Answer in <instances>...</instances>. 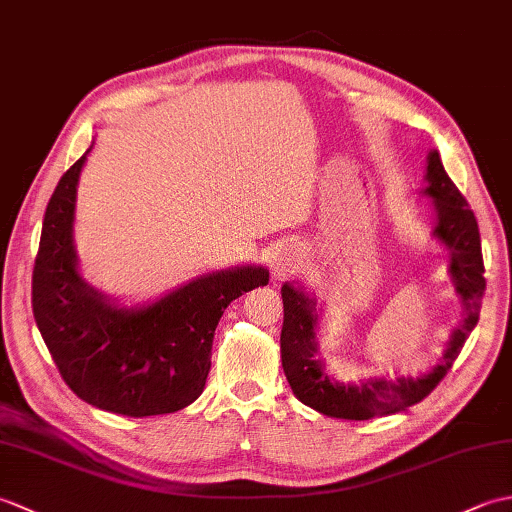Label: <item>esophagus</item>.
Listing matches in <instances>:
<instances>
[{"label": "esophagus", "instance_id": "34e87169", "mask_svg": "<svg viewBox=\"0 0 512 512\" xmlns=\"http://www.w3.org/2000/svg\"><path fill=\"white\" fill-rule=\"evenodd\" d=\"M297 264H299V255H295V253H286L284 257L279 259V264H277V270L279 273H290V270H295L297 268Z\"/></svg>", "mask_w": 512, "mask_h": 512}]
</instances>
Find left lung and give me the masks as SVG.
Listing matches in <instances>:
<instances>
[{
	"instance_id": "left-lung-1",
	"label": "left lung",
	"mask_w": 512,
	"mask_h": 512,
	"mask_svg": "<svg viewBox=\"0 0 512 512\" xmlns=\"http://www.w3.org/2000/svg\"><path fill=\"white\" fill-rule=\"evenodd\" d=\"M427 182L424 193L431 195L436 206L438 226L433 235L449 248V273L455 292L462 299L464 321L455 328L442 363L433 367L427 376L398 378V380H369L363 385H343L325 372L317 356V303L306 292L286 284L281 288L284 297V328H281V365L288 383L303 405L330 418L343 420H369L389 413L405 411L407 407L427 398L440 380L447 376L453 361L480 319L482 297L486 290L482 242L477 231V220L469 202L460 189L447 176L438 151L427 158Z\"/></svg>"
}]
</instances>
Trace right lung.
I'll list each match as a JSON object with an SVG mask.
<instances>
[{
  "label": "right lung",
  "mask_w": 512,
  "mask_h": 512,
  "mask_svg": "<svg viewBox=\"0 0 512 512\" xmlns=\"http://www.w3.org/2000/svg\"><path fill=\"white\" fill-rule=\"evenodd\" d=\"M83 162L63 173L43 217L32 268L37 328L65 385L88 405L129 418L180 411L202 394L226 306L266 286L268 270H222L147 308L112 306L76 270L72 222Z\"/></svg>",
  "instance_id": "right-lung-1"
}]
</instances>
